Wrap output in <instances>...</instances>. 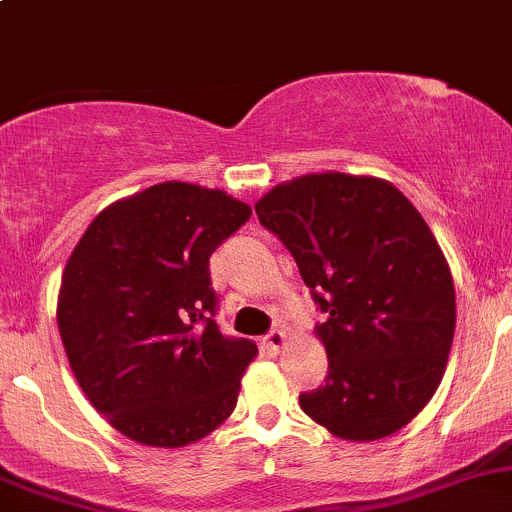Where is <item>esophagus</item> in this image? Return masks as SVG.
I'll use <instances>...</instances> for the list:
<instances>
[{"mask_svg": "<svg viewBox=\"0 0 512 512\" xmlns=\"http://www.w3.org/2000/svg\"><path fill=\"white\" fill-rule=\"evenodd\" d=\"M262 344H265L267 352H270V354H277V352H280V349L285 347V344H287V334L282 332V329H275V332L267 334L265 342H262Z\"/></svg>", "mask_w": 512, "mask_h": 512, "instance_id": "obj_1", "label": "esophagus"}]
</instances>
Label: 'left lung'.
<instances>
[{
  "label": "left lung",
  "instance_id": "8db88e82",
  "mask_svg": "<svg viewBox=\"0 0 512 512\" xmlns=\"http://www.w3.org/2000/svg\"><path fill=\"white\" fill-rule=\"evenodd\" d=\"M327 322L329 371L299 394L312 421L344 441L401 431L436 394L456 332L451 267L411 200L374 175L309 173L255 203Z\"/></svg>",
  "mask_w": 512,
  "mask_h": 512
}]
</instances>
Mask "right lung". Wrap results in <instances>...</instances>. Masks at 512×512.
<instances>
[{
  "label": "right lung",
  "mask_w": 512,
  "mask_h": 512,
  "mask_svg": "<svg viewBox=\"0 0 512 512\" xmlns=\"http://www.w3.org/2000/svg\"><path fill=\"white\" fill-rule=\"evenodd\" d=\"M250 205L203 185H151L91 220L64 267L56 324L86 399L131 441L180 448L235 411L257 356L223 337L210 255Z\"/></svg>",
  "instance_id": "right-lung-1"
}]
</instances>
